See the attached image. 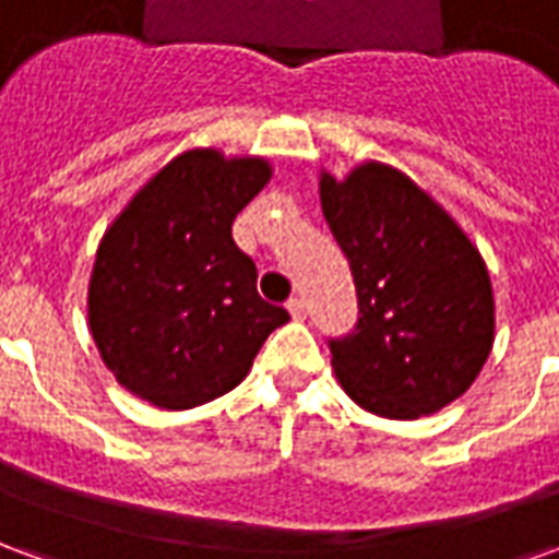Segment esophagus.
<instances>
[{
  "mask_svg": "<svg viewBox=\"0 0 559 559\" xmlns=\"http://www.w3.org/2000/svg\"><path fill=\"white\" fill-rule=\"evenodd\" d=\"M287 311H290L296 320H302V317L308 314V305H305V299H299V296H293L290 302H287Z\"/></svg>",
  "mask_w": 559,
  "mask_h": 559,
  "instance_id": "obj_1",
  "label": "esophagus"
}]
</instances>
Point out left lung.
I'll use <instances>...</instances> for the list:
<instances>
[{
	"label": "left lung",
	"mask_w": 559,
	"mask_h": 559,
	"mask_svg": "<svg viewBox=\"0 0 559 559\" xmlns=\"http://www.w3.org/2000/svg\"><path fill=\"white\" fill-rule=\"evenodd\" d=\"M359 317L329 338L341 386L386 419H419L464 395L493 344L488 269L455 221L386 164L320 179Z\"/></svg>",
	"instance_id": "obj_1"
}]
</instances>
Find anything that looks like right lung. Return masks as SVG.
<instances>
[{
	"mask_svg": "<svg viewBox=\"0 0 559 559\" xmlns=\"http://www.w3.org/2000/svg\"><path fill=\"white\" fill-rule=\"evenodd\" d=\"M269 182L263 158L191 148L148 179L104 233L90 326L116 380L164 411H188L242 383L290 314L257 293L233 221Z\"/></svg>",
	"mask_w": 559,
	"mask_h": 559,
	"instance_id": "obj_1",
	"label": "right lung"
}]
</instances>
